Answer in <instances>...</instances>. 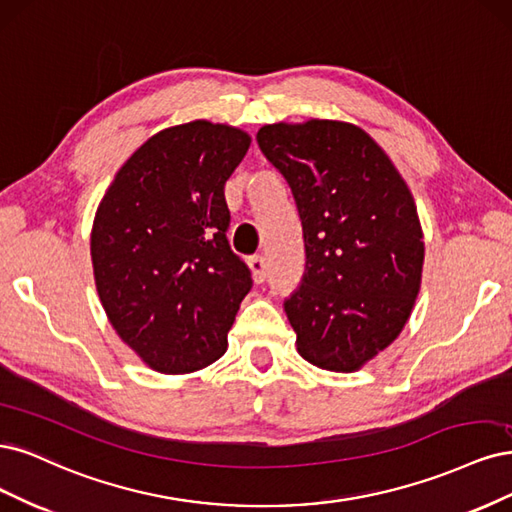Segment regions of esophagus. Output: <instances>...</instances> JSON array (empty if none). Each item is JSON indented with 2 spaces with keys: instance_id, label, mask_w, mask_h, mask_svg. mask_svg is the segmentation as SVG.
Here are the masks:
<instances>
[{
  "instance_id": "1",
  "label": "esophagus",
  "mask_w": 512,
  "mask_h": 512,
  "mask_svg": "<svg viewBox=\"0 0 512 512\" xmlns=\"http://www.w3.org/2000/svg\"><path fill=\"white\" fill-rule=\"evenodd\" d=\"M249 268L253 272V278L255 283H263V280L268 278V268H266V259H263L261 255H253L249 259Z\"/></svg>"
}]
</instances>
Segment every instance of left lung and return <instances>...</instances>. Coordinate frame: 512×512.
I'll return each mask as SVG.
<instances>
[{
    "label": "left lung",
    "instance_id": "obj_1",
    "mask_svg": "<svg viewBox=\"0 0 512 512\" xmlns=\"http://www.w3.org/2000/svg\"><path fill=\"white\" fill-rule=\"evenodd\" d=\"M257 144L302 221L306 268L285 300L298 351L323 370H359L400 336L417 300L425 246L415 200L351 123H274Z\"/></svg>",
    "mask_w": 512,
    "mask_h": 512
}]
</instances>
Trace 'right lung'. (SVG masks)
I'll use <instances>...</instances> for the list:
<instances>
[{"instance_id": "obj_1", "label": "right lung", "mask_w": 512, "mask_h": 512, "mask_svg": "<svg viewBox=\"0 0 512 512\" xmlns=\"http://www.w3.org/2000/svg\"><path fill=\"white\" fill-rule=\"evenodd\" d=\"M249 144L244 131L208 121L163 129L125 161L97 208V293L117 334L157 372L217 361L253 287L225 236V183Z\"/></svg>"}]
</instances>
